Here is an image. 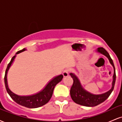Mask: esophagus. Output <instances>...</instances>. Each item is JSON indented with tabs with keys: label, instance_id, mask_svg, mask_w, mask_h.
<instances>
[{
	"label": "esophagus",
	"instance_id": "esophagus-1",
	"mask_svg": "<svg viewBox=\"0 0 122 122\" xmlns=\"http://www.w3.org/2000/svg\"><path fill=\"white\" fill-rule=\"evenodd\" d=\"M69 71L68 69H66L65 71H64V72L62 73V75L64 76V77H68V76H69Z\"/></svg>",
	"mask_w": 122,
	"mask_h": 122
}]
</instances>
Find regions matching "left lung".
Wrapping results in <instances>:
<instances>
[{
  "label": "left lung",
  "instance_id": "8db88e82",
  "mask_svg": "<svg viewBox=\"0 0 122 122\" xmlns=\"http://www.w3.org/2000/svg\"><path fill=\"white\" fill-rule=\"evenodd\" d=\"M96 51L107 57L108 59L109 60L110 64L112 65L113 68H114L113 80L112 82V87L110 90H109L106 93H102L100 95L92 94L85 90L84 88L82 87L79 79L75 74L72 73H70V75L73 80V84L72 87L71 88V91H70L71 97L73 102H75L76 103L81 105V106H86V107H94V106H97L100 103L104 102L109 97L111 92L114 90L115 84V68L114 62H113L111 58L110 54L103 47H99L97 49Z\"/></svg>",
  "mask_w": 122,
  "mask_h": 122
}]
</instances>
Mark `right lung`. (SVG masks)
I'll list each match as a JSON object with an SVG mask.
<instances>
[{"mask_svg": "<svg viewBox=\"0 0 122 122\" xmlns=\"http://www.w3.org/2000/svg\"><path fill=\"white\" fill-rule=\"evenodd\" d=\"M25 50H26V48L23 49L22 50L18 51L16 53V54H19V53L24 51ZM16 54L11 58L10 62L8 64L6 70H5V83L7 92L14 101H15L18 104L27 108H35L41 107L43 105L46 104L51 99L53 95V90H54L56 85L62 80L63 76L62 75H60L53 78L41 91L36 93V94L30 95V96H19V95L15 94V93H13L8 87L7 75L8 71L9 70L12 63L13 62L15 57H16Z\"/></svg>", "mask_w": 122, "mask_h": 122, "instance_id": "1", "label": "right lung"}]
</instances>
